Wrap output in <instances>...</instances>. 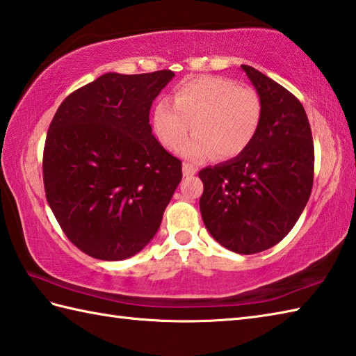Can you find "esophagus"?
<instances>
[{
    "instance_id": "34e87169",
    "label": "esophagus",
    "mask_w": 356,
    "mask_h": 356,
    "mask_svg": "<svg viewBox=\"0 0 356 356\" xmlns=\"http://www.w3.org/2000/svg\"><path fill=\"white\" fill-rule=\"evenodd\" d=\"M183 173H184V177H193L195 173H197V168H195V165H192V164H184L183 165Z\"/></svg>"
}]
</instances>
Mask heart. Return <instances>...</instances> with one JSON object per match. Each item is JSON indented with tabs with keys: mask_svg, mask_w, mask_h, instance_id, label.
I'll use <instances>...</instances> for the list:
<instances>
[{
	"mask_svg": "<svg viewBox=\"0 0 356 356\" xmlns=\"http://www.w3.org/2000/svg\"><path fill=\"white\" fill-rule=\"evenodd\" d=\"M172 102L155 104L152 129L165 149L177 150L192 124L195 134L179 149L192 161L215 154L221 159L239 156L250 147L263 121L258 93L226 76L187 79L175 87Z\"/></svg>",
	"mask_w": 356,
	"mask_h": 356,
	"instance_id": "heart-1",
	"label": "heart"
}]
</instances>
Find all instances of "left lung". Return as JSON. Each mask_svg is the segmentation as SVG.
<instances>
[{
  "mask_svg": "<svg viewBox=\"0 0 356 356\" xmlns=\"http://www.w3.org/2000/svg\"><path fill=\"white\" fill-rule=\"evenodd\" d=\"M241 69L263 103V121L244 154L198 173L200 210L216 241L252 255L278 244L298 221L314 184L315 154L300 101L259 70Z\"/></svg>",
  "mask_w": 356,
  "mask_h": 356,
  "instance_id": "8db88e82",
  "label": "left lung"
}]
</instances>
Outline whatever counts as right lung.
<instances>
[{
	"label": "right lung",
	"instance_id": "1",
	"mask_svg": "<svg viewBox=\"0 0 356 356\" xmlns=\"http://www.w3.org/2000/svg\"><path fill=\"white\" fill-rule=\"evenodd\" d=\"M172 70L115 72L63 101L42 155L46 198L64 234L97 259L136 255L159 229L183 170L152 135L149 113Z\"/></svg>",
	"mask_w": 356,
	"mask_h": 356
}]
</instances>
